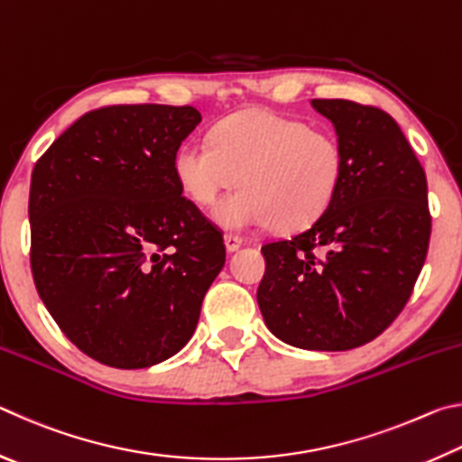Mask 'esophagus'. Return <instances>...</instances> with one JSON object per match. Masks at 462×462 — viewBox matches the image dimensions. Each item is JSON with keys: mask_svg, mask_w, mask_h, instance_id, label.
<instances>
[{"mask_svg": "<svg viewBox=\"0 0 462 462\" xmlns=\"http://www.w3.org/2000/svg\"><path fill=\"white\" fill-rule=\"evenodd\" d=\"M242 242H245V240L236 236V234H226V236H224V245H226V250H228V253L238 250L242 246Z\"/></svg>", "mask_w": 462, "mask_h": 462, "instance_id": "esophagus-1", "label": "esophagus"}]
</instances>
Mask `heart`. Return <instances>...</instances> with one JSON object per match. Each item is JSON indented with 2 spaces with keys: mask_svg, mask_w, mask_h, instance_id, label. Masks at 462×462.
<instances>
[{
  "mask_svg": "<svg viewBox=\"0 0 462 462\" xmlns=\"http://www.w3.org/2000/svg\"><path fill=\"white\" fill-rule=\"evenodd\" d=\"M173 173L198 206L240 181V189L214 208V220L226 230L269 222L297 230L330 208L342 183L344 152L332 132L248 109L217 124L212 140H185L175 151Z\"/></svg>",
  "mask_w": 462,
  "mask_h": 462,
  "instance_id": "heart-1",
  "label": "heart"
}]
</instances>
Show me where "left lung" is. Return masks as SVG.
Masks as SVG:
<instances>
[{
    "instance_id": "8db88e82",
    "label": "left lung",
    "mask_w": 462,
    "mask_h": 462,
    "mask_svg": "<svg viewBox=\"0 0 462 462\" xmlns=\"http://www.w3.org/2000/svg\"><path fill=\"white\" fill-rule=\"evenodd\" d=\"M334 124L344 175L330 208L291 238L267 242L256 291L269 330L306 350H350L400 316L424 267L428 183L402 128L379 107L311 99Z\"/></svg>"
}]
</instances>
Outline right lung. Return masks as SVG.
I'll return each instance as SVG.
<instances>
[{
  "label": "right lung",
  "instance_id": "add662e5",
  "mask_svg": "<svg viewBox=\"0 0 462 462\" xmlns=\"http://www.w3.org/2000/svg\"><path fill=\"white\" fill-rule=\"evenodd\" d=\"M191 106H107L54 140L30 181V264L62 334L97 363L177 355L226 263L222 232L183 198L173 156Z\"/></svg>",
  "mask_w": 462,
  "mask_h": 462
}]
</instances>
